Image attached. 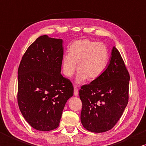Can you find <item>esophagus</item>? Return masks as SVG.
Returning <instances> with one entry per match:
<instances>
[{
	"label": "esophagus",
	"mask_w": 146,
	"mask_h": 146,
	"mask_svg": "<svg viewBox=\"0 0 146 146\" xmlns=\"http://www.w3.org/2000/svg\"><path fill=\"white\" fill-rule=\"evenodd\" d=\"M78 94V88L76 86L74 87V95L75 96H77Z\"/></svg>",
	"instance_id": "obj_1"
}]
</instances>
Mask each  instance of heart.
<instances>
[{"instance_id": "obj_1", "label": "heart", "mask_w": 146, "mask_h": 146, "mask_svg": "<svg viewBox=\"0 0 146 146\" xmlns=\"http://www.w3.org/2000/svg\"><path fill=\"white\" fill-rule=\"evenodd\" d=\"M109 54L104 44L82 39L74 42L68 49V55L62 58V70L71 78L75 74L77 64L78 74L76 82L93 80L99 77L107 68Z\"/></svg>"}]
</instances>
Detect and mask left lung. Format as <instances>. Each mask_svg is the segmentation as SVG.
<instances>
[{"label": "left lung", "instance_id": "obj_1", "mask_svg": "<svg viewBox=\"0 0 146 146\" xmlns=\"http://www.w3.org/2000/svg\"><path fill=\"white\" fill-rule=\"evenodd\" d=\"M110 63L98 78L79 90L82 103L80 119L87 130L107 131L120 119L128 103L130 76L115 46Z\"/></svg>", "mask_w": 146, "mask_h": 146}]
</instances>
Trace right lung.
<instances>
[{
  "label": "right lung",
  "instance_id": "add662e5",
  "mask_svg": "<svg viewBox=\"0 0 146 146\" xmlns=\"http://www.w3.org/2000/svg\"><path fill=\"white\" fill-rule=\"evenodd\" d=\"M62 43L46 35L39 37L18 67V107L26 121L39 131L59 126L66 103L73 94L71 82L60 74Z\"/></svg>",
  "mask_w": 146,
  "mask_h": 146
}]
</instances>
